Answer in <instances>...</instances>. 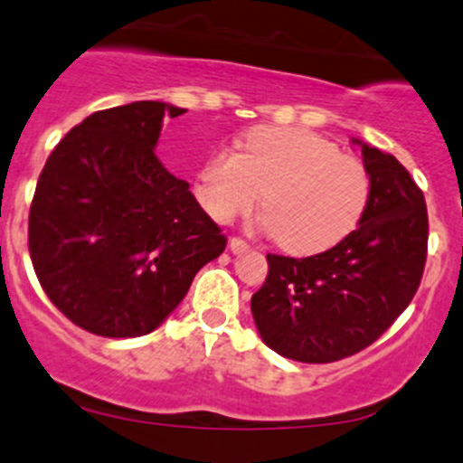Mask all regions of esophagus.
<instances>
[{
    "label": "esophagus",
    "instance_id": "obj_1",
    "mask_svg": "<svg viewBox=\"0 0 463 463\" xmlns=\"http://www.w3.org/2000/svg\"><path fill=\"white\" fill-rule=\"evenodd\" d=\"M228 248H231L235 255H240V252L248 250V244L244 240H241V237H231V241H228Z\"/></svg>",
    "mask_w": 463,
    "mask_h": 463
}]
</instances>
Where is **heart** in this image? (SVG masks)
Listing matches in <instances>:
<instances>
[{"mask_svg": "<svg viewBox=\"0 0 463 463\" xmlns=\"http://www.w3.org/2000/svg\"><path fill=\"white\" fill-rule=\"evenodd\" d=\"M371 179L362 159L313 130L257 126L241 153L219 148L199 168L194 197L217 222L248 215L264 193L272 240L295 255L335 246L357 226Z\"/></svg>", "mask_w": 463, "mask_h": 463, "instance_id": "obj_1", "label": "heart"}]
</instances>
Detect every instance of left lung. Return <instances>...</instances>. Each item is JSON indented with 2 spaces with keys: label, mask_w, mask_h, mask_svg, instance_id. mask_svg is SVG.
<instances>
[{
  "label": "left lung",
  "mask_w": 463,
  "mask_h": 463,
  "mask_svg": "<svg viewBox=\"0 0 463 463\" xmlns=\"http://www.w3.org/2000/svg\"><path fill=\"white\" fill-rule=\"evenodd\" d=\"M362 155L371 191L357 228L319 255H266L269 277L250 299L266 346L295 362H339L371 346L424 275V193L392 155L368 144Z\"/></svg>",
  "instance_id": "obj_1"
}]
</instances>
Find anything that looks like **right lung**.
I'll return each mask as SVG.
<instances>
[{
	"instance_id": "obj_1",
	"label": "right lung",
	"mask_w": 463,
	"mask_h": 463,
	"mask_svg": "<svg viewBox=\"0 0 463 463\" xmlns=\"http://www.w3.org/2000/svg\"><path fill=\"white\" fill-rule=\"evenodd\" d=\"M133 101L97 110L55 146L37 179L28 250L48 299L101 337H142L177 308L226 248L188 182L155 155L164 117Z\"/></svg>"
}]
</instances>
